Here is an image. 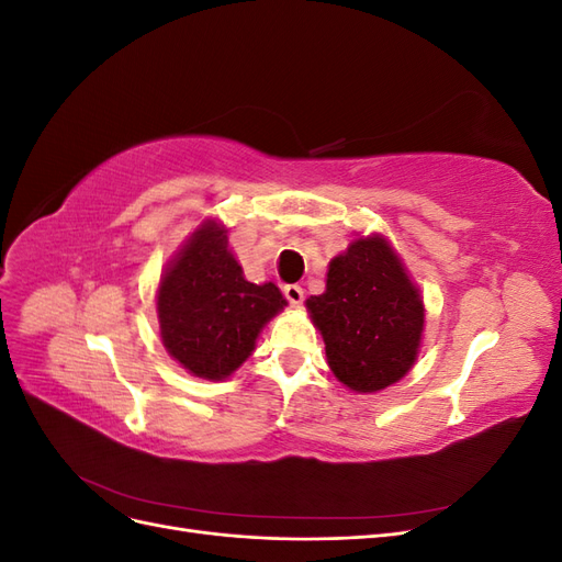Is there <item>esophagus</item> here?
<instances>
[{
    "mask_svg": "<svg viewBox=\"0 0 562 562\" xmlns=\"http://www.w3.org/2000/svg\"><path fill=\"white\" fill-rule=\"evenodd\" d=\"M283 295H285L288 302L293 304V307H300L302 300H304V291H302V285H297V283L285 285V288H283Z\"/></svg>",
    "mask_w": 562,
    "mask_h": 562,
    "instance_id": "esophagus-1",
    "label": "esophagus"
}]
</instances>
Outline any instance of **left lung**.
I'll return each mask as SVG.
<instances>
[{"mask_svg":"<svg viewBox=\"0 0 562 562\" xmlns=\"http://www.w3.org/2000/svg\"><path fill=\"white\" fill-rule=\"evenodd\" d=\"M307 310L335 378L359 394L398 382L417 359L424 304L382 236L356 239L337 255L326 293L312 295Z\"/></svg>","mask_w":562,"mask_h":562,"instance_id":"8db88e82","label":"left lung"}]
</instances>
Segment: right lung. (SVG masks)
I'll return each mask as SVG.
<instances>
[{
    "label": "right lung",
    "mask_w": 562,
    "mask_h": 562,
    "mask_svg": "<svg viewBox=\"0 0 562 562\" xmlns=\"http://www.w3.org/2000/svg\"><path fill=\"white\" fill-rule=\"evenodd\" d=\"M274 283H250L227 248V232L206 223L168 265L157 312L164 347L203 380H223L255 347L265 323L283 310Z\"/></svg>",
    "instance_id": "add662e5"
}]
</instances>
